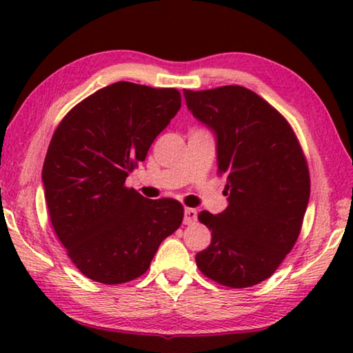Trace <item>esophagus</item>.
<instances>
[{
    "label": "esophagus",
    "mask_w": 353,
    "mask_h": 353,
    "mask_svg": "<svg viewBox=\"0 0 353 353\" xmlns=\"http://www.w3.org/2000/svg\"><path fill=\"white\" fill-rule=\"evenodd\" d=\"M197 220V212L196 209H185V219H183V223L185 225H192Z\"/></svg>",
    "instance_id": "esophagus-1"
}]
</instances>
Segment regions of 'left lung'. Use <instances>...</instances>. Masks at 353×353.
<instances>
[{
  "instance_id": "left-lung-1",
  "label": "left lung",
  "mask_w": 353,
  "mask_h": 353,
  "mask_svg": "<svg viewBox=\"0 0 353 353\" xmlns=\"http://www.w3.org/2000/svg\"><path fill=\"white\" fill-rule=\"evenodd\" d=\"M183 93L215 133L228 196L221 214L197 216L212 243L196 263L215 283L250 288L276 272L299 238L310 197L307 159L288 120L254 91L228 85Z\"/></svg>"
}]
</instances>
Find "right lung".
<instances>
[{
    "label": "right lung",
    "mask_w": 353,
    "mask_h": 353,
    "mask_svg": "<svg viewBox=\"0 0 353 353\" xmlns=\"http://www.w3.org/2000/svg\"><path fill=\"white\" fill-rule=\"evenodd\" d=\"M180 108L175 88L117 81L57 125L43 163L45 199L57 238L86 278L104 284L139 278L180 228V202L146 199L125 186Z\"/></svg>",
    "instance_id": "obj_1"
}]
</instances>
